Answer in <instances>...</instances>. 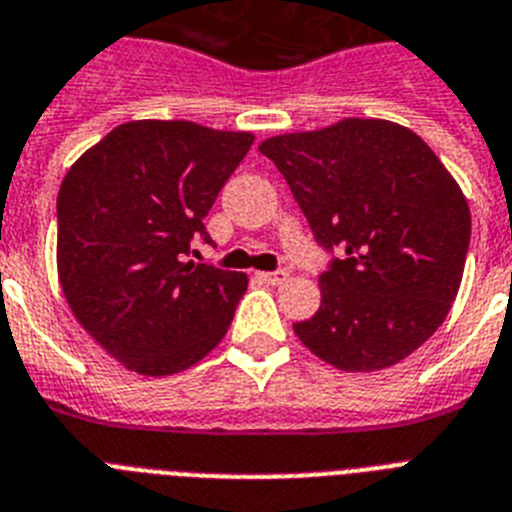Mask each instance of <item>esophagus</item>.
Returning a JSON list of instances; mask_svg holds the SVG:
<instances>
[{"label":"esophagus","mask_w":512,"mask_h":512,"mask_svg":"<svg viewBox=\"0 0 512 512\" xmlns=\"http://www.w3.org/2000/svg\"><path fill=\"white\" fill-rule=\"evenodd\" d=\"M257 278L270 286H278V284H284L286 278H289V273H286V270H273V273H257Z\"/></svg>","instance_id":"1"}]
</instances>
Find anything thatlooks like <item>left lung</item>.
<instances>
[{
  "label": "left lung",
  "instance_id": "8db88e82",
  "mask_svg": "<svg viewBox=\"0 0 512 512\" xmlns=\"http://www.w3.org/2000/svg\"><path fill=\"white\" fill-rule=\"evenodd\" d=\"M313 236L342 249L299 342L347 373L392 368L442 326L471 242L468 199L434 149L381 118H344L260 144Z\"/></svg>",
  "mask_w": 512,
  "mask_h": 512
}]
</instances>
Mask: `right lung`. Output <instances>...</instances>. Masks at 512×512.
<instances>
[{
	"label": "right lung",
	"mask_w": 512,
	"mask_h": 512,
	"mask_svg": "<svg viewBox=\"0 0 512 512\" xmlns=\"http://www.w3.org/2000/svg\"><path fill=\"white\" fill-rule=\"evenodd\" d=\"M249 131L128 120L86 149L57 194V276L89 336L141 376L199 363L226 336L247 273L184 263Z\"/></svg>",
	"instance_id": "right-lung-1"
}]
</instances>
